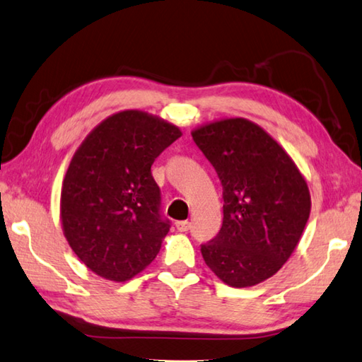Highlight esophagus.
<instances>
[{
    "mask_svg": "<svg viewBox=\"0 0 362 362\" xmlns=\"http://www.w3.org/2000/svg\"><path fill=\"white\" fill-rule=\"evenodd\" d=\"M175 228H177V231H180V233H187L188 229H189V221H187V220H183V221H177V223H175Z\"/></svg>",
    "mask_w": 362,
    "mask_h": 362,
    "instance_id": "obj_1",
    "label": "esophagus"
}]
</instances>
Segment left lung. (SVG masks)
Masks as SVG:
<instances>
[{"label":"left lung","mask_w":362,"mask_h":362,"mask_svg":"<svg viewBox=\"0 0 362 362\" xmlns=\"http://www.w3.org/2000/svg\"><path fill=\"white\" fill-rule=\"evenodd\" d=\"M223 187V225L201 245L226 285L248 288L277 274L298 247L310 192L284 147L247 118H221L192 131Z\"/></svg>","instance_id":"1"}]
</instances>
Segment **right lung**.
I'll use <instances>...</instances> for the list:
<instances>
[{
	"instance_id": "1",
	"label": "right lung",
	"mask_w": 362,
	"mask_h": 362,
	"mask_svg": "<svg viewBox=\"0 0 362 362\" xmlns=\"http://www.w3.org/2000/svg\"><path fill=\"white\" fill-rule=\"evenodd\" d=\"M175 124L122 110L90 131L63 179L60 218L72 252L91 272L127 281L142 272L169 233L152 164L179 139Z\"/></svg>"
}]
</instances>
